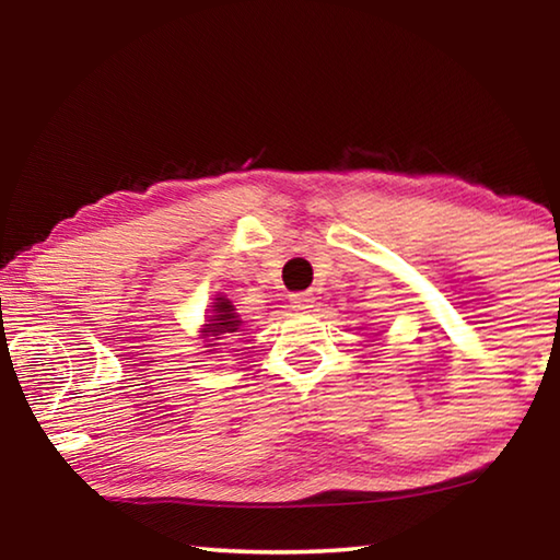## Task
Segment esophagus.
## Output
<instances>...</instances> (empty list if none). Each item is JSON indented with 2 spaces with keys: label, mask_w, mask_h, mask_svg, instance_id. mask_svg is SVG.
Here are the masks:
<instances>
[{
  "label": "esophagus",
  "mask_w": 560,
  "mask_h": 560,
  "mask_svg": "<svg viewBox=\"0 0 560 560\" xmlns=\"http://www.w3.org/2000/svg\"><path fill=\"white\" fill-rule=\"evenodd\" d=\"M291 308L296 311H308L311 306H314V293L308 291H301V293H291Z\"/></svg>",
  "instance_id": "34e87169"
}]
</instances>
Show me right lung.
<instances>
[{
  "label": "right lung",
  "instance_id": "add662e5",
  "mask_svg": "<svg viewBox=\"0 0 560 560\" xmlns=\"http://www.w3.org/2000/svg\"><path fill=\"white\" fill-rule=\"evenodd\" d=\"M240 326H242V320H240V316L234 314V306H232V301L230 299H214V306H212V316H210V324L205 326V330L202 334L207 336V338H217V336H224V334H236V330H240ZM210 346H214V343H210Z\"/></svg>",
  "mask_w": 560,
  "mask_h": 560
}]
</instances>
